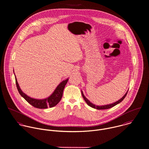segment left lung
Returning a JSON list of instances; mask_svg holds the SVG:
<instances>
[{"mask_svg":"<svg viewBox=\"0 0 149 149\" xmlns=\"http://www.w3.org/2000/svg\"><path fill=\"white\" fill-rule=\"evenodd\" d=\"M81 92H82V97H83L84 99L85 100V101H86V102L87 103V104H88L89 106L91 107V108H94V109H97L100 110V109H109V108H112V107H114V106L116 105L117 104H119L120 102H121V101L124 99V98L125 97V96H126V95H127V93H128V91L126 92V93L124 95V96H123L121 98H120L119 100L117 101L116 102H113V103H112V104H108V105H101V106L96 105H95V104H94L91 103V102L89 100L88 98H86L85 97V96L84 95V93H83L82 91H81Z\"/></svg>","mask_w":149,"mask_h":149,"instance_id":"left-lung-1","label":"left lung"}]
</instances>
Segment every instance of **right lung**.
Here are the masks:
<instances>
[{
    "mask_svg": "<svg viewBox=\"0 0 149 149\" xmlns=\"http://www.w3.org/2000/svg\"><path fill=\"white\" fill-rule=\"evenodd\" d=\"M15 78L17 88L20 95L28 102H29L30 105H31L35 108H39V109H46V108H48V107L52 108L56 106L59 102L60 101L61 99L63 90L64 89V87L68 81V78L63 81L56 87V88L52 93V94L49 97H48L47 98H44V99H36V98H31L29 96H28V95H26L25 93H24L22 91V90L21 89L19 86L15 75Z\"/></svg>",
    "mask_w": 149,
    "mask_h": 149,
    "instance_id": "obj_1",
    "label": "right lung"
}]
</instances>
